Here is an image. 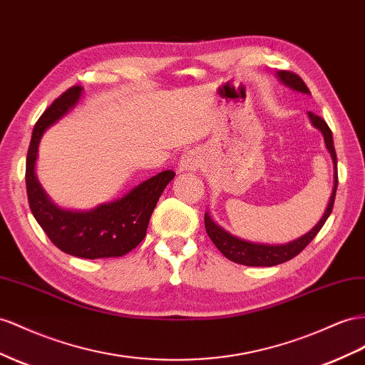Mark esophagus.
I'll return each mask as SVG.
<instances>
[{"mask_svg": "<svg viewBox=\"0 0 365 365\" xmlns=\"http://www.w3.org/2000/svg\"><path fill=\"white\" fill-rule=\"evenodd\" d=\"M201 155L198 153V150H190V152H185L181 156V161H180V169L182 172H195L200 169L201 165Z\"/></svg>", "mask_w": 365, "mask_h": 365, "instance_id": "obj_1", "label": "esophagus"}]
</instances>
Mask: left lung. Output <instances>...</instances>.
Returning a JSON list of instances; mask_svg holds the SVG:
<instances>
[{"label": "left lung", "instance_id": "left-lung-1", "mask_svg": "<svg viewBox=\"0 0 365 365\" xmlns=\"http://www.w3.org/2000/svg\"><path fill=\"white\" fill-rule=\"evenodd\" d=\"M277 76L279 78V81L290 87L292 91H297L305 95H310L309 87L305 86V83L301 80V78L287 71H279L277 72ZM310 118V123L313 127L322 133L324 136V143H326L327 150L331 156L333 161V189L330 200L327 202L326 210H324L321 220L314 224V227L309 230L305 235L299 236V238L293 240L290 242L285 244H262V242H252L247 240L238 238L227 230H224L221 225L216 224L209 212H205L204 215V224H205V232L209 235V238L213 241V244L218 247V250L225 256V258L236 262V264H242V265H250V267H272V265H278L285 261H290L294 258L298 253H301L310 241L318 235V232L322 229V225L326 224L327 218L331 213L333 204H334V196H336V187H338V172H336V152H334V145H333V135L330 127L327 123L322 120V118L317 116L314 113L309 112L307 113Z\"/></svg>", "mask_w": 365, "mask_h": 365}]
</instances>
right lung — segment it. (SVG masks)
I'll use <instances>...</instances> for the list:
<instances>
[{
  "label": "right lung",
  "instance_id": "right-lung-1",
  "mask_svg": "<svg viewBox=\"0 0 365 365\" xmlns=\"http://www.w3.org/2000/svg\"><path fill=\"white\" fill-rule=\"evenodd\" d=\"M81 95L83 87L68 88L39 116L34 127L26 161L29 205L48 240L64 253L86 259L116 258L129 253L144 240L155 205L175 172L164 170L133 187L121 198L91 210H68L56 205L36 178L38 147L44 132L73 110Z\"/></svg>",
  "mask_w": 365,
  "mask_h": 365
}]
</instances>
